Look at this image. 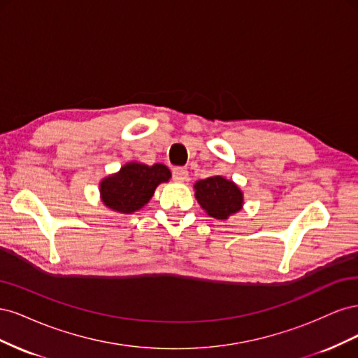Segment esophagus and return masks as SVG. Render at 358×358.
Segmentation results:
<instances>
[{
  "label": "esophagus",
  "mask_w": 358,
  "mask_h": 358,
  "mask_svg": "<svg viewBox=\"0 0 358 358\" xmlns=\"http://www.w3.org/2000/svg\"><path fill=\"white\" fill-rule=\"evenodd\" d=\"M173 179L176 182H187L188 180V170L183 167L173 169Z\"/></svg>",
  "instance_id": "1"
}]
</instances>
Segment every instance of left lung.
Wrapping results in <instances>:
<instances>
[{"mask_svg": "<svg viewBox=\"0 0 358 358\" xmlns=\"http://www.w3.org/2000/svg\"><path fill=\"white\" fill-rule=\"evenodd\" d=\"M196 199L209 216L216 220H229L243 206V192L233 180L222 176H212L196 182Z\"/></svg>", "mask_w": 358, "mask_h": 358, "instance_id": "left-lung-1", "label": "left lung"}]
</instances>
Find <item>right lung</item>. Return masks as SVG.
<instances>
[{
    "mask_svg": "<svg viewBox=\"0 0 358 358\" xmlns=\"http://www.w3.org/2000/svg\"><path fill=\"white\" fill-rule=\"evenodd\" d=\"M171 178L164 164L146 166L127 162L117 173L100 182V196L107 208L119 213H133L152 199L155 188Z\"/></svg>",
    "mask_w": 358,
    "mask_h": 358,
    "instance_id": "add662e5",
    "label": "right lung"
}]
</instances>
